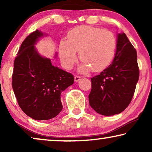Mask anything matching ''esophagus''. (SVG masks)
<instances>
[{
	"label": "esophagus",
	"mask_w": 152,
	"mask_h": 152,
	"mask_svg": "<svg viewBox=\"0 0 152 152\" xmlns=\"http://www.w3.org/2000/svg\"><path fill=\"white\" fill-rule=\"evenodd\" d=\"M81 79H82V77L80 76H75V82H79Z\"/></svg>",
	"instance_id": "1"
}]
</instances>
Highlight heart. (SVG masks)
I'll return each instance as SVG.
<instances>
[{"label": "heart", "instance_id": "1", "mask_svg": "<svg viewBox=\"0 0 152 152\" xmlns=\"http://www.w3.org/2000/svg\"><path fill=\"white\" fill-rule=\"evenodd\" d=\"M117 41L111 31L97 27L82 26L72 29L67 40L60 41L59 54L62 65L70 70L77 60L83 61L80 71L102 70L111 64L115 54Z\"/></svg>", "mask_w": 152, "mask_h": 152}]
</instances>
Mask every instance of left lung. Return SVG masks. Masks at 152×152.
<instances>
[{"label":"left lung","instance_id":"1","mask_svg":"<svg viewBox=\"0 0 152 152\" xmlns=\"http://www.w3.org/2000/svg\"><path fill=\"white\" fill-rule=\"evenodd\" d=\"M117 37L113 61L99 75L91 79L89 104L106 116L120 113L128 107L139 78L136 49L124 33Z\"/></svg>","mask_w":152,"mask_h":152}]
</instances>
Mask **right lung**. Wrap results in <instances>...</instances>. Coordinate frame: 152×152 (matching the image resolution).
Here are the masks:
<instances>
[{
	"instance_id": "1",
	"label": "right lung",
	"mask_w": 152,
	"mask_h": 152,
	"mask_svg": "<svg viewBox=\"0 0 152 152\" xmlns=\"http://www.w3.org/2000/svg\"><path fill=\"white\" fill-rule=\"evenodd\" d=\"M43 36L37 30L23 41L12 75V88L18 105L36 120L56 117L63 109L61 92L74 83L71 73L53 66L50 59L38 53L34 45Z\"/></svg>"
}]
</instances>
